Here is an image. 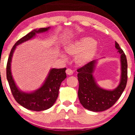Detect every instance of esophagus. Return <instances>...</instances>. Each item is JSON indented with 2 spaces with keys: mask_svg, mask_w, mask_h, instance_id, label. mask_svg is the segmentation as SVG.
<instances>
[{
  "mask_svg": "<svg viewBox=\"0 0 135 135\" xmlns=\"http://www.w3.org/2000/svg\"><path fill=\"white\" fill-rule=\"evenodd\" d=\"M65 72H66V74H67L68 75H71L73 74V71L72 70L70 69V68H68V69H67Z\"/></svg>",
  "mask_w": 135,
  "mask_h": 135,
  "instance_id": "1",
  "label": "esophagus"
}]
</instances>
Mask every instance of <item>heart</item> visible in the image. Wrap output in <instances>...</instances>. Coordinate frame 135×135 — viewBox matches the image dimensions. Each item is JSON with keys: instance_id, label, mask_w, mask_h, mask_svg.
<instances>
[{"instance_id": "heart-1", "label": "heart", "mask_w": 135, "mask_h": 135, "mask_svg": "<svg viewBox=\"0 0 135 135\" xmlns=\"http://www.w3.org/2000/svg\"><path fill=\"white\" fill-rule=\"evenodd\" d=\"M98 47L95 41L91 37H84L76 41L68 43L65 46V53L71 56H76L75 62L83 66L90 62L95 57ZM65 58L64 54H61Z\"/></svg>"}]
</instances>
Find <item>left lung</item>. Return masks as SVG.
<instances>
[{"instance_id":"left-lung-1","label":"left lung","mask_w":135,"mask_h":135,"mask_svg":"<svg viewBox=\"0 0 135 135\" xmlns=\"http://www.w3.org/2000/svg\"><path fill=\"white\" fill-rule=\"evenodd\" d=\"M115 48L121 54V79L118 86L113 90H106L97 84L93 73L97 60H93L77 70L79 81L78 98L81 104L87 110L103 111L112 107L121 97L127 83L128 64L124 51L115 42Z\"/></svg>"}]
</instances>
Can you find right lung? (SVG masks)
<instances>
[{"label": "right lung", "mask_w": 135, "mask_h": 135, "mask_svg": "<svg viewBox=\"0 0 135 135\" xmlns=\"http://www.w3.org/2000/svg\"><path fill=\"white\" fill-rule=\"evenodd\" d=\"M50 28L49 27L33 30L22 37L13 46L8 59L6 75L11 93L19 104L30 110L41 111L47 110L52 107L58 97L59 89L61 82L67 77L65 73L66 68L59 69L51 68L41 87L32 92H25L20 90L14 82L11 71V60L17 46L32 39L35 36L36 33L47 32Z\"/></svg>", "instance_id": "add662e5"}]
</instances>
